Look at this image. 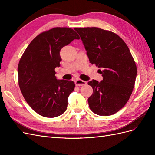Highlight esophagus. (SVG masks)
Returning <instances> with one entry per match:
<instances>
[{
    "label": "esophagus",
    "instance_id": "1",
    "mask_svg": "<svg viewBox=\"0 0 155 155\" xmlns=\"http://www.w3.org/2000/svg\"><path fill=\"white\" fill-rule=\"evenodd\" d=\"M75 84H76V85L78 87H80V86H83V85H86L87 84V81H83L81 79H76V81H75Z\"/></svg>",
    "mask_w": 155,
    "mask_h": 155
}]
</instances>
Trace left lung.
I'll use <instances>...</instances> for the list:
<instances>
[{
	"instance_id": "left-lung-1",
	"label": "left lung",
	"mask_w": 155,
	"mask_h": 155,
	"mask_svg": "<svg viewBox=\"0 0 155 155\" xmlns=\"http://www.w3.org/2000/svg\"><path fill=\"white\" fill-rule=\"evenodd\" d=\"M89 61L100 68L103 80L88 83L93 88L88 97L91 110L97 115L114 114L125 106L133 92L137 68L127 45L114 33L99 28H75Z\"/></svg>"
}]
</instances>
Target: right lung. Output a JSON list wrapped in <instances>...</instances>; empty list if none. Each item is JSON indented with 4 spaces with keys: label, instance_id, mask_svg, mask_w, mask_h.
Listing matches in <instances>:
<instances>
[{
    "label": "right lung",
    "instance_id": "1",
    "mask_svg": "<svg viewBox=\"0 0 155 155\" xmlns=\"http://www.w3.org/2000/svg\"><path fill=\"white\" fill-rule=\"evenodd\" d=\"M79 39L70 28H54L35 37L22 55L17 70L18 85L28 104L39 115L55 118L67 110L75 84L57 79L55 68L61 61L60 50Z\"/></svg>",
    "mask_w": 155,
    "mask_h": 155
}]
</instances>
